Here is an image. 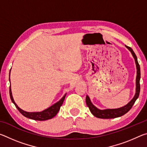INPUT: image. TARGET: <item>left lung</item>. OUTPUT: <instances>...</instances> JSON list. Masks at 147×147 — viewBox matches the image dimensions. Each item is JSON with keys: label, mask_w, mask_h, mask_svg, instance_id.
<instances>
[{"label": "left lung", "mask_w": 147, "mask_h": 147, "mask_svg": "<svg viewBox=\"0 0 147 147\" xmlns=\"http://www.w3.org/2000/svg\"><path fill=\"white\" fill-rule=\"evenodd\" d=\"M126 48H127L129 51L131 52V54H132L133 57L134 58L137 67V76H136V94L134 95V98L129 102L123 107L121 108H117V109H99L97 108H96L93 104L91 103L89 96L87 95L86 98V104L87 106L89 107V110L91 111V113L93 114L94 116H95L97 118L100 119H113L116 117H119L122 115H124L133 106L134 104L135 103L137 98L139 97V93H140V84H139V81H140L141 78V72H140V66H139V63L138 61V58L136 54L134 53L133 50L131 48L128 46L125 45Z\"/></svg>", "instance_id": "obj_1"}]
</instances>
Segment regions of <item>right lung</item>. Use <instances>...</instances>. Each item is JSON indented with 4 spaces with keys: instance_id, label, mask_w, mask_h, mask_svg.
Wrapping results in <instances>:
<instances>
[{
    "instance_id": "add662e5",
    "label": "right lung",
    "mask_w": 147,
    "mask_h": 147,
    "mask_svg": "<svg viewBox=\"0 0 147 147\" xmlns=\"http://www.w3.org/2000/svg\"><path fill=\"white\" fill-rule=\"evenodd\" d=\"M9 74H10V72H9ZM9 96H10V98L12 101V102L15 104V106H16L17 109H18L19 112L21 113L22 115H24V117H26L27 118L33 119V120L46 121V120H48V119H51L52 118H53L54 116L56 115V114L58 113L59 109H60L61 106L63 104L65 98L66 94H65L63 97H62L58 102H57L56 103L53 104V106L49 107V108H48L47 109H45V110L40 111V112H27V111L23 110V109H21L19 107H18V106L17 105L16 103L15 102V101L13 100L10 86H9Z\"/></svg>"
}]
</instances>
